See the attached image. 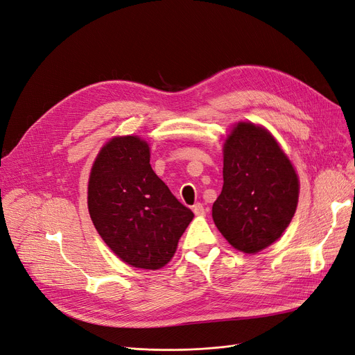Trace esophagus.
Wrapping results in <instances>:
<instances>
[{"label": "esophagus", "instance_id": "34e87169", "mask_svg": "<svg viewBox=\"0 0 355 355\" xmlns=\"http://www.w3.org/2000/svg\"><path fill=\"white\" fill-rule=\"evenodd\" d=\"M192 211H193L195 216H204V214H205V208H204V205H202L201 202H196V204L192 207Z\"/></svg>", "mask_w": 355, "mask_h": 355}]
</instances>
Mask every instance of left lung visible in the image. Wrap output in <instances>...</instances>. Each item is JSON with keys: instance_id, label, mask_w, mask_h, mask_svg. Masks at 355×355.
<instances>
[{"instance_id": "8db88e82", "label": "left lung", "mask_w": 355, "mask_h": 355, "mask_svg": "<svg viewBox=\"0 0 355 355\" xmlns=\"http://www.w3.org/2000/svg\"><path fill=\"white\" fill-rule=\"evenodd\" d=\"M224 185L212 218L233 248L257 253L290 224L299 201L295 170L261 126L237 123L224 144Z\"/></svg>"}]
</instances>
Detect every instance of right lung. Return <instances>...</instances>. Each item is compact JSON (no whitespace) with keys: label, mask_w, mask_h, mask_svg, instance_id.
Segmentation results:
<instances>
[{"label":"right lung","mask_w":355,"mask_h":355,"mask_svg":"<svg viewBox=\"0 0 355 355\" xmlns=\"http://www.w3.org/2000/svg\"><path fill=\"white\" fill-rule=\"evenodd\" d=\"M89 211L113 253L144 269L172 259L193 218L153 172L148 144L132 135L110 139L98 153L89 180Z\"/></svg>","instance_id":"obj_1"}]
</instances>
